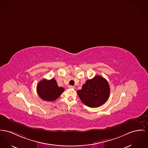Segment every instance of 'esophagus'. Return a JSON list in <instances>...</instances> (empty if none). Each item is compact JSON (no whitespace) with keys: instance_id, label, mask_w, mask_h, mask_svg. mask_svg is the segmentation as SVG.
<instances>
[{"instance_id":"esophagus-1","label":"esophagus","mask_w":148,"mask_h":148,"mask_svg":"<svg viewBox=\"0 0 148 148\" xmlns=\"http://www.w3.org/2000/svg\"><path fill=\"white\" fill-rule=\"evenodd\" d=\"M69 89H75V87L74 86H72V85H69Z\"/></svg>"}]
</instances>
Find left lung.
I'll return each mask as SVG.
<instances>
[{
  "mask_svg": "<svg viewBox=\"0 0 148 148\" xmlns=\"http://www.w3.org/2000/svg\"><path fill=\"white\" fill-rule=\"evenodd\" d=\"M82 102L89 107L96 108L103 104L109 98L110 87L108 81L100 76L88 79L77 91Z\"/></svg>",
  "mask_w": 148,
  "mask_h": 148,
  "instance_id": "obj_1",
  "label": "left lung"
}]
</instances>
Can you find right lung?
<instances>
[{
    "label": "right lung",
    "instance_id": "1",
    "mask_svg": "<svg viewBox=\"0 0 148 148\" xmlns=\"http://www.w3.org/2000/svg\"><path fill=\"white\" fill-rule=\"evenodd\" d=\"M64 91V88L58 86L55 79H43L37 85L38 94L40 98L45 101L56 100Z\"/></svg>",
    "mask_w": 148,
    "mask_h": 148
}]
</instances>
